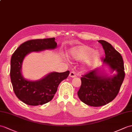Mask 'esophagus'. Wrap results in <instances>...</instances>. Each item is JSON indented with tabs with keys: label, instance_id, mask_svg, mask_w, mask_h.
<instances>
[{
	"label": "esophagus",
	"instance_id": "esophagus-1",
	"mask_svg": "<svg viewBox=\"0 0 132 132\" xmlns=\"http://www.w3.org/2000/svg\"><path fill=\"white\" fill-rule=\"evenodd\" d=\"M69 76H70L71 78H75V77H76V75H75V72H72V71L70 72V74H69Z\"/></svg>",
	"mask_w": 132,
	"mask_h": 132
}]
</instances>
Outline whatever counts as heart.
<instances>
[{"label": "heart", "mask_w": 132, "mask_h": 132, "mask_svg": "<svg viewBox=\"0 0 132 132\" xmlns=\"http://www.w3.org/2000/svg\"><path fill=\"white\" fill-rule=\"evenodd\" d=\"M69 57L72 60L82 63V69L88 71L97 63L100 58V53L88 45H79L72 48L69 52Z\"/></svg>", "instance_id": "heart-1"}]
</instances>
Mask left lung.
<instances>
[{"label":"left lung","instance_id":"left-lung-1","mask_svg":"<svg viewBox=\"0 0 132 132\" xmlns=\"http://www.w3.org/2000/svg\"><path fill=\"white\" fill-rule=\"evenodd\" d=\"M98 42L105 50L103 62L109 66L112 73L116 71V74L108 76L101 73L99 69H95L82 76L78 97L86 105L94 107L104 106L114 100L125 77L121 54L109 43L103 40Z\"/></svg>","mask_w":132,"mask_h":132}]
</instances>
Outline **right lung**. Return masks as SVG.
<instances>
[{"instance_id": "add662e5", "label": "right lung", "mask_w": 132, "mask_h": 132, "mask_svg": "<svg viewBox=\"0 0 132 132\" xmlns=\"http://www.w3.org/2000/svg\"><path fill=\"white\" fill-rule=\"evenodd\" d=\"M55 38L34 39L23 43L12 54L10 76L13 91L18 99L31 106L42 105L53 98L60 82L66 79L70 71L49 73L37 81L24 79L21 72L23 61L32 52L54 50L57 47Z\"/></svg>"}]
</instances>
